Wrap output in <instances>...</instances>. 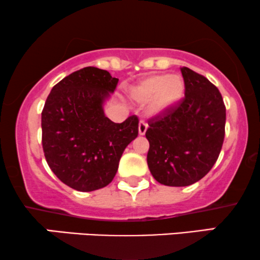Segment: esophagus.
I'll return each instance as SVG.
<instances>
[{"instance_id":"34e87169","label":"esophagus","mask_w":260,"mask_h":260,"mask_svg":"<svg viewBox=\"0 0 260 260\" xmlns=\"http://www.w3.org/2000/svg\"><path fill=\"white\" fill-rule=\"evenodd\" d=\"M147 129H148V124H147L146 121L141 120L140 124H139V134H140V135H141V136L145 135Z\"/></svg>"}]
</instances>
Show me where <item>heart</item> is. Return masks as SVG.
I'll list each match as a JSON object with an SVG mask.
<instances>
[{
  "instance_id": "heart-1",
  "label": "heart",
  "mask_w": 260,
  "mask_h": 260,
  "mask_svg": "<svg viewBox=\"0 0 260 260\" xmlns=\"http://www.w3.org/2000/svg\"><path fill=\"white\" fill-rule=\"evenodd\" d=\"M185 84L182 77L168 73L147 76L130 89V96L139 104L149 101L152 115L164 114L177 106L184 98Z\"/></svg>"
}]
</instances>
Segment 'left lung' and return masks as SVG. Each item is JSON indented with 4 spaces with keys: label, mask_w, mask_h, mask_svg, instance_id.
<instances>
[{
    "label": "left lung",
    "mask_w": 260,
    "mask_h": 260,
    "mask_svg": "<svg viewBox=\"0 0 260 260\" xmlns=\"http://www.w3.org/2000/svg\"><path fill=\"white\" fill-rule=\"evenodd\" d=\"M184 99L149 119L147 162L159 183L185 187L200 181L218 159L225 134V106L206 77L182 67Z\"/></svg>",
    "instance_id": "left-lung-1"
}]
</instances>
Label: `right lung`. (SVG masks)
Returning a JSON list of instances; mask_svg holds the SVG:
<instances>
[{"instance_id":"right-lung-1","label":"right lung","mask_w":260,"mask_h":260,"mask_svg":"<svg viewBox=\"0 0 260 260\" xmlns=\"http://www.w3.org/2000/svg\"><path fill=\"white\" fill-rule=\"evenodd\" d=\"M118 78L84 67L53 86L42 111V146L49 168L62 183L79 191L110 184L124 149L139 135V118L113 123L104 104Z\"/></svg>"}]
</instances>
